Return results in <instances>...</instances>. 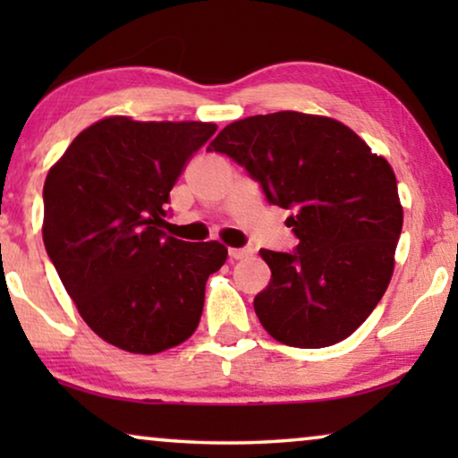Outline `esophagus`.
Listing matches in <instances>:
<instances>
[{"mask_svg":"<svg viewBox=\"0 0 458 458\" xmlns=\"http://www.w3.org/2000/svg\"><path fill=\"white\" fill-rule=\"evenodd\" d=\"M250 254H252V248H229V259L231 260L248 259Z\"/></svg>","mask_w":458,"mask_h":458,"instance_id":"obj_1","label":"esophagus"}]
</instances>
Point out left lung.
Returning a JSON list of instances; mask_svg holds the SVG:
<instances>
[{"label": "left lung", "mask_w": 458, "mask_h": 458, "mask_svg": "<svg viewBox=\"0 0 458 458\" xmlns=\"http://www.w3.org/2000/svg\"><path fill=\"white\" fill-rule=\"evenodd\" d=\"M208 152L233 158L271 204L293 210L296 252L260 250L271 284L254 298L262 327L296 348H325L365 323L390 285L403 231L396 174L346 124L304 112L235 121Z\"/></svg>", "instance_id": "obj_1"}]
</instances>
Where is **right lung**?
<instances>
[{
	"label": "right lung",
	"instance_id": "right-lung-1",
	"mask_svg": "<svg viewBox=\"0 0 458 458\" xmlns=\"http://www.w3.org/2000/svg\"><path fill=\"white\" fill-rule=\"evenodd\" d=\"M215 123L106 116L81 131L43 185V243L91 331L133 354H158L198 329L221 242L162 231L174 181Z\"/></svg>",
	"mask_w": 458,
	"mask_h": 458
}]
</instances>
